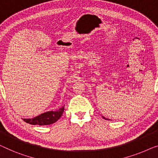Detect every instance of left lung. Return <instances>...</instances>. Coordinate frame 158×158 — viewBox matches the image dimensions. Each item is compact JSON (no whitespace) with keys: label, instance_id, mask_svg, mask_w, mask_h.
I'll return each mask as SVG.
<instances>
[{"label":"left lung","instance_id":"8db88e82","mask_svg":"<svg viewBox=\"0 0 158 158\" xmlns=\"http://www.w3.org/2000/svg\"><path fill=\"white\" fill-rule=\"evenodd\" d=\"M102 118H103L104 119H106V120H109V119H107V118H106L105 117H103V116H102Z\"/></svg>","mask_w":158,"mask_h":158}]
</instances>
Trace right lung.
Returning <instances> with one entry per match:
<instances>
[{
	"label": "right lung",
	"instance_id": "right-lung-1",
	"mask_svg": "<svg viewBox=\"0 0 158 158\" xmlns=\"http://www.w3.org/2000/svg\"><path fill=\"white\" fill-rule=\"evenodd\" d=\"M64 111V107H60L56 111H48L46 113L40 114L31 119H23L25 122L31 125H48L56 123L62 116Z\"/></svg>",
	"mask_w": 158,
	"mask_h": 158
}]
</instances>
